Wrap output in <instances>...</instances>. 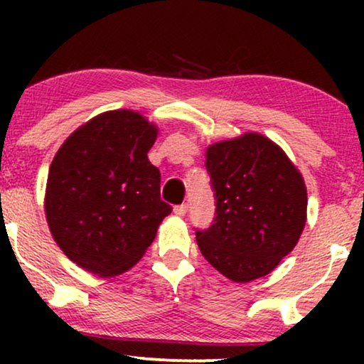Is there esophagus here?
Returning a JSON list of instances; mask_svg holds the SVG:
<instances>
[{"instance_id":"obj_1","label":"esophagus","mask_w":364,"mask_h":364,"mask_svg":"<svg viewBox=\"0 0 364 364\" xmlns=\"http://www.w3.org/2000/svg\"><path fill=\"white\" fill-rule=\"evenodd\" d=\"M187 203H181V205H176L173 207V213H176V215H178V217H183L187 213Z\"/></svg>"}]
</instances>
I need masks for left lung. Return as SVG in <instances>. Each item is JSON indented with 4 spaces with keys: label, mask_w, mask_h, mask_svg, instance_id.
<instances>
[{
    "label": "left lung",
    "mask_w": 364,
    "mask_h": 364,
    "mask_svg": "<svg viewBox=\"0 0 364 364\" xmlns=\"http://www.w3.org/2000/svg\"><path fill=\"white\" fill-rule=\"evenodd\" d=\"M205 167L215 192V218L196 230L210 265L247 283L277 268L300 240L306 222V187L287 154L247 132L207 149Z\"/></svg>",
    "instance_id": "8db88e82"
}]
</instances>
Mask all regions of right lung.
Returning a JSON list of instances; mask_svg holds the SVG:
<instances>
[{
    "mask_svg": "<svg viewBox=\"0 0 364 364\" xmlns=\"http://www.w3.org/2000/svg\"><path fill=\"white\" fill-rule=\"evenodd\" d=\"M156 139L146 117L119 109L76 129L53 159L44 198L49 230L69 260L94 275L136 265L172 212L147 157Z\"/></svg>",
    "mask_w": 364,
    "mask_h": 364,
    "instance_id": "1",
    "label": "right lung"
}]
</instances>
